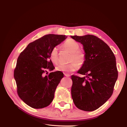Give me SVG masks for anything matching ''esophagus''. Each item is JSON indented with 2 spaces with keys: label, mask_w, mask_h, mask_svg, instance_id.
<instances>
[{
  "label": "esophagus",
  "mask_w": 127,
  "mask_h": 127,
  "mask_svg": "<svg viewBox=\"0 0 127 127\" xmlns=\"http://www.w3.org/2000/svg\"><path fill=\"white\" fill-rule=\"evenodd\" d=\"M64 76H65L68 77H70V75H69V74H66V73H64Z\"/></svg>",
  "instance_id": "34e87169"
}]
</instances>
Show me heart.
Instances as JSON below:
<instances>
[{"instance_id":"b5f03b06","label":"heart","mask_w":127,"mask_h":127,"mask_svg":"<svg viewBox=\"0 0 127 127\" xmlns=\"http://www.w3.org/2000/svg\"><path fill=\"white\" fill-rule=\"evenodd\" d=\"M64 48L71 52L70 61L71 62L67 64H59L56 67V69L65 73H69L74 71L78 68L79 65H83L86 60V56L83 51L79 50V45L76 41L69 39L63 44ZM50 59L52 63L57 64L58 63V49L57 47H53L49 53ZM75 60L78 63L74 61Z\"/></svg>"}]
</instances>
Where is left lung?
Returning a JSON list of instances; mask_svg holds the SVG:
<instances>
[{"mask_svg":"<svg viewBox=\"0 0 127 127\" xmlns=\"http://www.w3.org/2000/svg\"><path fill=\"white\" fill-rule=\"evenodd\" d=\"M81 43L86 60L78 73L72 75L73 101L80 110L93 111L104 104L113 94L118 76L116 57L106 43L93 35L70 36Z\"/></svg>","mask_w":127,"mask_h":127,"instance_id":"8db88e82","label":"left lung"}]
</instances>
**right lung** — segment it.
<instances>
[{
	"instance_id": "right-lung-1",
	"label": "right lung",
	"mask_w": 127,
	"mask_h": 127,
	"mask_svg": "<svg viewBox=\"0 0 127 127\" xmlns=\"http://www.w3.org/2000/svg\"><path fill=\"white\" fill-rule=\"evenodd\" d=\"M66 35L48 34L30 43L19 56L14 69L17 94L27 105L42 109L50 104L64 74L44 73L55 68L50 60L51 49L64 41Z\"/></svg>"
}]
</instances>
